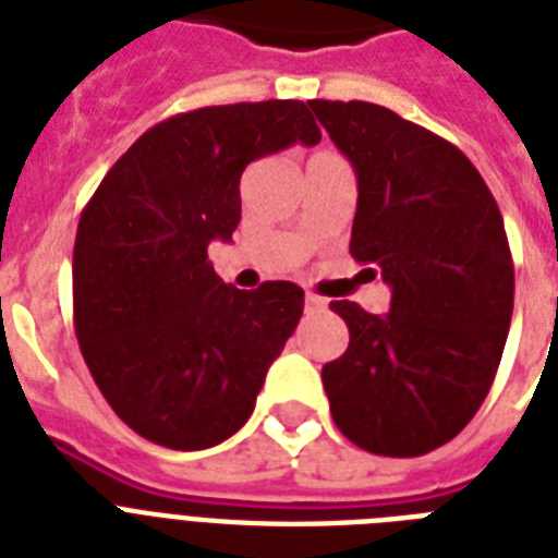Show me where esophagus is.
Returning <instances> with one entry per match:
<instances>
[{
  "label": "esophagus",
  "instance_id": "34e87169",
  "mask_svg": "<svg viewBox=\"0 0 558 558\" xmlns=\"http://www.w3.org/2000/svg\"><path fill=\"white\" fill-rule=\"evenodd\" d=\"M324 306H327V301L318 295H313V292H306V313H322Z\"/></svg>",
  "mask_w": 558,
  "mask_h": 558
}]
</instances>
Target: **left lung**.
<instances>
[{
    "instance_id": "8db88e82",
    "label": "left lung",
    "mask_w": 558,
    "mask_h": 558,
    "mask_svg": "<svg viewBox=\"0 0 558 558\" xmlns=\"http://www.w3.org/2000/svg\"><path fill=\"white\" fill-rule=\"evenodd\" d=\"M356 170L350 236L381 271L390 313L332 301L350 344L322 379L339 432L385 458L458 437L493 388L510 332L515 269L501 210L451 142L367 100H310Z\"/></svg>"
}]
</instances>
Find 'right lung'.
I'll list each match as a JSON object with an SVG mask.
<instances>
[{
  "label": "right lung",
  "instance_id": "right-lung-1",
  "mask_svg": "<svg viewBox=\"0 0 558 558\" xmlns=\"http://www.w3.org/2000/svg\"><path fill=\"white\" fill-rule=\"evenodd\" d=\"M318 144L304 100L202 107L150 126L109 168L77 222L74 332L109 408L165 449H210L252 416L304 289L222 283L210 240L240 222L245 165Z\"/></svg>",
  "mask_w": 558,
  "mask_h": 558
}]
</instances>
